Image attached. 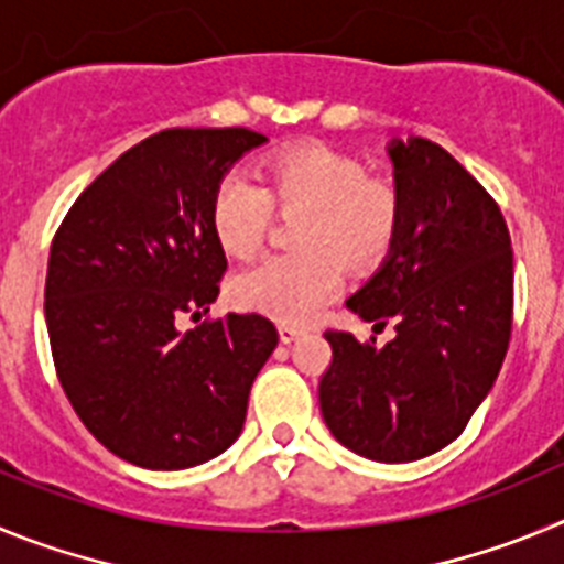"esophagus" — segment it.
<instances>
[{"mask_svg":"<svg viewBox=\"0 0 564 564\" xmlns=\"http://www.w3.org/2000/svg\"><path fill=\"white\" fill-rule=\"evenodd\" d=\"M301 328H294V326H286V323H283V326H278V337H281V343H294V339L301 337Z\"/></svg>","mask_w":564,"mask_h":564,"instance_id":"obj_1","label":"esophagus"}]
</instances>
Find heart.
Here are the masks:
<instances>
[{"instance_id":"b5f03b06","label":"heart","mask_w":564,"mask_h":564,"mask_svg":"<svg viewBox=\"0 0 564 564\" xmlns=\"http://www.w3.org/2000/svg\"><path fill=\"white\" fill-rule=\"evenodd\" d=\"M270 207L301 213L297 252L252 263L232 278V301L281 323H306L337 294L345 263L351 272L377 267L399 232V194L368 180L357 156L323 143L275 151L261 165V185L225 176L210 202V227L227 256H252L270 225Z\"/></svg>"}]
</instances>
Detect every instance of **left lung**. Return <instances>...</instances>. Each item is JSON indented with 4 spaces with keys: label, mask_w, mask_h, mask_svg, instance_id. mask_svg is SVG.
<instances>
[{
    "label": "left lung",
    "mask_w": 564,
    "mask_h": 564,
    "mask_svg": "<svg viewBox=\"0 0 564 564\" xmlns=\"http://www.w3.org/2000/svg\"><path fill=\"white\" fill-rule=\"evenodd\" d=\"M402 216L379 272L345 306L395 337L326 332L319 410L334 438L382 464L427 458L464 433L511 339L514 258L503 213L438 143L388 145ZM373 326V328H377Z\"/></svg>",
    "instance_id": "obj_1"
}]
</instances>
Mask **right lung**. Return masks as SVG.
<instances>
[{
	"label": "right lung",
	"instance_id": "obj_1",
	"mask_svg": "<svg viewBox=\"0 0 564 564\" xmlns=\"http://www.w3.org/2000/svg\"><path fill=\"white\" fill-rule=\"evenodd\" d=\"M250 129H165L86 187L50 247L44 317L61 388L84 427L143 469H187L241 435L278 332L227 314L180 332L219 297L225 250L210 227L216 185Z\"/></svg>",
	"mask_w": 564,
	"mask_h": 564
}]
</instances>
